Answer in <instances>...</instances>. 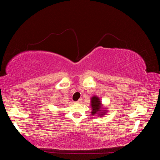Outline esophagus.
<instances>
[{"label":"esophagus","instance_id":"34e87169","mask_svg":"<svg viewBox=\"0 0 160 160\" xmlns=\"http://www.w3.org/2000/svg\"><path fill=\"white\" fill-rule=\"evenodd\" d=\"M81 102H82V99H79L78 101H75V103H81Z\"/></svg>","mask_w":160,"mask_h":160}]
</instances>
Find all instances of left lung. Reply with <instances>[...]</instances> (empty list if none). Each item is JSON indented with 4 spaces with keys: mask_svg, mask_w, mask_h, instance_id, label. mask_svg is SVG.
Returning <instances> with one entry per match:
<instances>
[{
    "mask_svg": "<svg viewBox=\"0 0 160 160\" xmlns=\"http://www.w3.org/2000/svg\"><path fill=\"white\" fill-rule=\"evenodd\" d=\"M91 108L92 111L91 114L92 115H95L97 114L98 115L101 117L102 115H104L105 112H102V105H101V102L98 97L93 96V98H91ZM103 111H105L103 110Z\"/></svg>",
    "mask_w": 160,
    "mask_h": 160,
    "instance_id": "obj_1",
    "label": "left lung"
}]
</instances>
